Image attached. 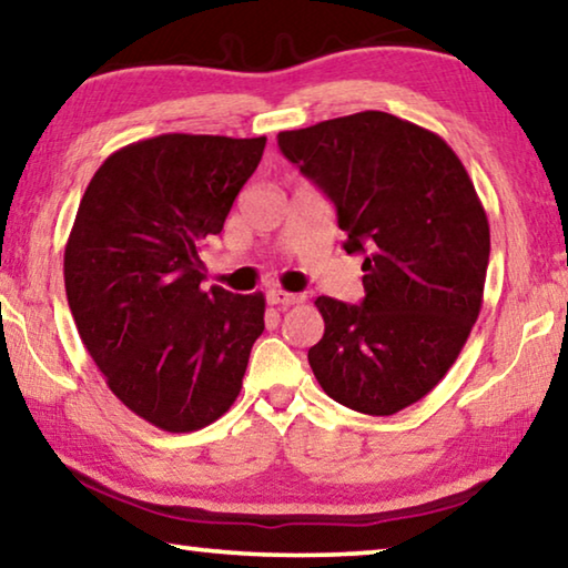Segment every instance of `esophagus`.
I'll use <instances>...</instances> for the list:
<instances>
[{"mask_svg":"<svg viewBox=\"0 0 568 568\" xmlns=\"http://www.w3.org/2000/svg\"><path fill=\"white\" fill-rule=\"evenodd\" d=\"M301 301H303L301 295L287 293V291H283V287H273V291L267 293V303H270V306H283V308H287V306H298Z\"/></svg>","mask_w":568,"mask_h":568,"instance_id":"1","label":"esophagus"}]
</instances>
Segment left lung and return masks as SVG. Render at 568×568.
Listing matches in <instances>:
<instances>
[{
    "instance_id": "obj_1",
    "label": "left lung",
    "mask_w": 568,
    "mask_h": 568,
    "mask_svg": "<svg viewBox=\"0 0 568 568\" xmlns=\"http://www.w3.org/2000/svg\"><path fill=\"white\" fill-rule=\"evenodd\" d=\"M283 155L336 206L344 250L362 252V306L316 298L324 336L308 362L328 397L393 416L442 383L479 316L489 222L436 132L359 112L277 134Z\"/></svg>"
}]
</instances>
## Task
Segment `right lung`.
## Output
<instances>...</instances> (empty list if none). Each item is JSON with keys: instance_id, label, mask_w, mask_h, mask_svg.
Segmentation results:
<instances>
[{"instance_id": "right-lung-1", "label": "right lung", "mask_w": 568, "mask_h": 568, "mask_svg": "<svg viewBox=\"0 0 568 568\" xmlns=\"http://www.w3.org/2000/svg\"><path fill=\"white\" fill-rule=\"evenodd\" d=\"M265 138L158 134L91 178L65 242L75 328L109 390L160 430L189 434L232 408L265 295L201 285V247L224 230Z\"/></svg>"}]
</instances>
